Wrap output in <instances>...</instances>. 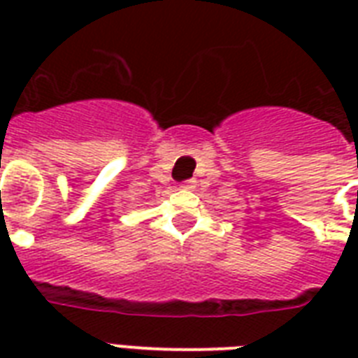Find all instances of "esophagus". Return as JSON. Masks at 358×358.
Masks as SVG:
<instances>
[{"label":"esophagus","mask_w":358,"mask_h":358,"mask_svg":"<svg viewBox=\"0 0 358 358\" xmlns=\"http://www.w3.org/2000/svg\"><path fill=\"white\" fill-rule=\"evenodd\" d=\"M195 184H196V180L189 178V180H185V182H182V185H180V187H182V189H193V187H195Z\"/></svg>","instance_id":"esophagus-1"}]
</instances>
